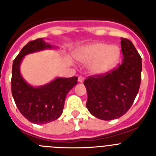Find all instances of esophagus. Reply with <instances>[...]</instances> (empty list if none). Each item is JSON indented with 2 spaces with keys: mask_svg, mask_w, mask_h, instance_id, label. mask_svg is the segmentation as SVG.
<instances>
[{
  "mask_svg": "<svg viewBox=\"0 0 156 156\" xmlns=\"http://www.w3.org/2000/svg\"><path fill=\"white\" fill-rule=\"evenodd\" d=\"M83 80H84V78H83V76H79L78 77V82L79 83H83Z\"/></svg>",
  "mask_w": 156,
  "mask_h": 156,
  "instance_id": "esophagus-1",
  "label": "esophagus"
}]
</instances>
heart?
<instances>
[{"label":"heart","instance_id":"obj_1","mask_svg":"<svg viewBox=\"0 0 156 156\" xmlns=\"http://www.w3.org/2000/svg\"><path fill=\"white\" fill-rule=\"evenodd\" d=\"M120 55V48L117 45L94 43L81 48L76 58L83 64H89L88 71L92 75H101L115 67Z\"/></svg>","mask_w":156,"mask_h":156}]
</instances>
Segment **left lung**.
Instances as JSON below:
<instances>
[{
  "label": "left lung",
  "instance_id": "left-lung-1",
  "mask_svg": "<svg viewBox=\"0 0 156 156\" xmlns=\"http://www.w3.org/2000/svg\"><path fill=\"white\" fill-rule=\"evenodd\" d=\"M122 60L111 73L85 80L86 106L90 113L102 120L118 119L133 103L141 80V58L130 41L121 38Z\"/></svg>",
  "mask_w": 156,
  "mask_h": 156
}]
</instances>
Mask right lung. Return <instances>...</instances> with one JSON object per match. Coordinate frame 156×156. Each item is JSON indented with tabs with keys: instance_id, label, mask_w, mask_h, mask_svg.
I'll return each instance as SVG.
<instances>
[{
	"instance_id": "1",
	"label": "right lung",
	"mask_w": 156,
	"mask_h": 156,
	"mask_svg": "<svg viewBox=\"0 0 156 156\" xmlns=\"http://www.w3.org/2000/svg\"><path fill=\"white\" fill-rule=\"evenodd\" d=\"M57 47L45 42L43 38L30 41L25 45L12 65V93L22 115L30 122L45 124L55 120L62 115L67 94L77 84V77H56L43 86L34 87L23 79L20 66L29 54Z\"/></svg>"
}]
</instances>
